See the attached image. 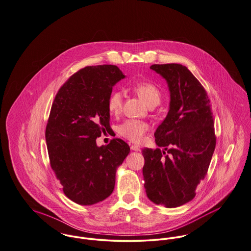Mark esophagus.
Instances as JSON below:
<instances>
[{
    "label": "esophagus",
    "mask_w": 251,
    "mask_h": 251,
    "mask_svg": "<svg viewBox=\"0 0 251 251\" xmlns=\"http://www.w3.org/2000/svg\"><path fill=\"white\" fill-rule=\"evenodd\" d=\"M131 150L133 151H136V152H139L140 151V148L137 145H131Z\"/></svg>",
    "instance_id": "obj_1"
}]
</instances>
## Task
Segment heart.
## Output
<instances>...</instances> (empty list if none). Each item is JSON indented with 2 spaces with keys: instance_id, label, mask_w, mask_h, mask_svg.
<instances>
[{
  "instance_id": "obj_1",
  "label": "heart",
  "mask_w": 251,
  "mask_h": 251,
  "mask_svg": "<svg viewBox=\"0 0 251 251\" xmlns=\"http://www.w3.org/2000/svg\"><path fill=\"white\" fill-rule=\"evenodd\" d=\"M135 92L144 101V103L152 108L159 105L162 98L160 89L152 83L141 82L134 85ZM123 95L120 91H113L108 99V110L111 114L116 115L121 112ZM149 125L144 121L126 120L118 127V133L132 142L140 143L145 133L148 131Z\"/></svg>"
}]
</instances>
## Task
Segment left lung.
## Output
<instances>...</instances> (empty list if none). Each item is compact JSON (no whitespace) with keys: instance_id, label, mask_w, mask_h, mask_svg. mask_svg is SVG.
I'll use <instances>...</instances> for the list:
<instances>
[{"instance_id":"left-lung-1","label":"left lung","mask_w":251,"mask_h":251,"mask_svg":"<svg viewBox=\"0 0 251 251\" xmlns=\"http://www.w3.org/2000/svg\"><path fill=\"white\" fill-rule=\"evenodd\" d=\"M150 69L167 81L170 102L154 134L156 144L164 150L141 151L144 188L153 203L175 208L194 199L197 185L207 174L216 147L213 112L204 87L186 66L153 64Z\"/></svg>"}]
</instances>
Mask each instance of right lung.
Instances as JSON below:
<instances>
[{"mask_svg": "<svg viewBox=\"0 0 251 251\" xmlns=\"http://www.w3.org/2000/svg\"><path fill=\"white\" fill-rule=\"evenodd\" d=\"M124 78L115 65L84 67L59 88L52 105L45 133L50 164L64 195L77 204L112 195L116 170L130 152L122 139L96 143L111 129L108 99Z\"/></svg>", "mask_w": 251, "mask_h": 251, "instance_id": "right-lung-1", "label": "right lung"}]
</instances>
